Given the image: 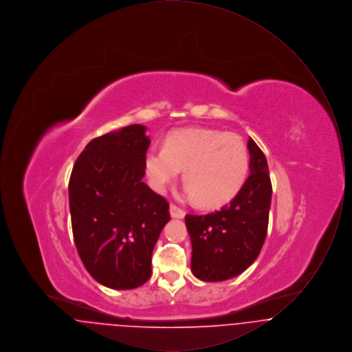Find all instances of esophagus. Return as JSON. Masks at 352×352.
I'll use <instances>...</instances> for the list:
<instances>
[{
	"label": "esophagus",
	"mask_w": 352,
	"mask_h": 352,
	"mask_svg": "<svg viewBox=\"0 0 352 352\" xmlns=\"http://www.w3.org/2000/svg\"><path fill=\"white\" fill-rule=\"evenodd\" d=\"M186 212L184 210H181L179 207H177L175 204H170V217L174 219H184Z\"/></svg>",
	"instance_id": "obj_1"
}]
</instances>
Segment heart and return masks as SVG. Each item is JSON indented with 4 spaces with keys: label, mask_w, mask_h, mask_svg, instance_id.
Returning <instances> with one entry per match:
<instances>
[{
    "label": "heart",
    "mask_w": 352,
    "mask_h": 352,
    "mask_svg": "<svg viewBox=\"0 0 352 352\" xmlns=\"http://www.w3.org/2000/svg\"><path fill=\"white\" fill-rule=\"evenodd\" d=\"M144 168L158 192H164L184 170L186 197L214 208L232 201L245 184L250 153L237 134L186 128L168 133L164 149L146 151Z\"/></svg>",
    "instance_id": "b5f03b06"
}]
</instances>
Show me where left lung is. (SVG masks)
Wrapping results in <instances>:
<instances>
[{
	"label": "left lung",
	"mask_w": 352,
	"mask_h": 352,
	"mask_svg": "<svg viewBox=\"0 0 352 352\" xmlns=\"http://www.w3.org/2000/svg\"><path fill=\"white\" fill-rule=\"evenodd\" d=\"M250 177L232 201L207 215H186L191 272L201 281L234 278L250 268L267 237L272 184L268 162L250 138Z\"/></svg>",
	"instance_id": "obj_1"
}]
</instances>
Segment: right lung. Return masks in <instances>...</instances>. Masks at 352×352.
<instances>
[{"mask_svg": "<svg viewBox=\"0 0 352 352\" xmlns=\"http://www.w3.org/2000/svg\"><path fill=\"white\" fill-rule=\"evenodd\" d=\"M146 129L134 124L92 140L68 184L78 253L88 273L111 289L151 278L153 248L170 220L168 201L142 182Z\"/></svg>", "mask_w": 352, "mask_h": 352, "instance_id": "obj_1", "label": "right lung"}]
</instances>
